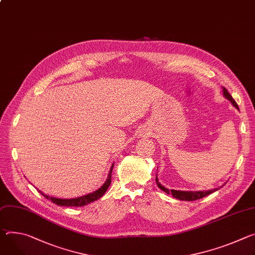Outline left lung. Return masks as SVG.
I'll list each match as a JSON object with an SVG mask.
<instances>
[{
	"mask_svg": "<svg viewBox=\"0 0 255 255\" xmlns=\"http://www.w3.org/2000/svg\"><path fill=\"white\" fill-rule=\"evenodd\" d=\"M223 92H224V97L229 100L231 103H232V105L238 109V105L237 103L235 102V100L232 98V96H231L228 90L223 87ZM155 182L157 184V186L159 189L163 190L164 192H166L167 194H172L173 197L177 198V199H180V200H187V201H192V200H197V199H200L206 195H210L211 193L219 190V188H215V189H212V190H206V191H179V190H169L168 188H166L165 186H163L159 182H158V179L157 177H155Z\"/></svg>",
	"mask_w": 255,
	"mask_h": 255,
	"instance_id": "1",
	"label": "left lung"
}]
</instances>
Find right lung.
Here are the masks:
<instances>
[{
	"label": "right lung",
	"instance_id": "obj_1",
	"mask_svg": "<svg viewBox=\"0 0 255 255\" xmlns=\"http://www.w3.org/2000/svg\"><path fill=\"white\" fill-rule=\"evenodd\" d=\"M113 168H114V165H112V167L110 169V172H109V175H108V179L104 183L103 186L101 188H99L98 190H96L95 192L86 194L84 196H80V197H77V198H71V199H62V198L49 196L47 194H44L43 192H41L40 190H38V192L47 199L52 200V202H54L57 205H61V206H83V205H86L90 202H94V201L98 200L99 198H101L106 193V191L108 190L109 186L111 185V182H112L111 178H112Z\"/></svg>",
	"mask_w": 255,
	"mask_h": 255
}]
</instances>
